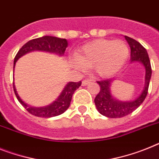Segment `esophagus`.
<instances>
[{
	"label": "esophagus",
	"mask_w": 159,
	"mask_h": 159,
	"mask_svg": "<svg viewBox=\"0 0 159 159\" xmlns=\"http://www.w3.org/2000/svg\"><path fill=\"white\" fill-rule=\"evenodd\" d=\"M90 82H91V80H90V79L84 80V81H82V86H87L88 84L90 83Z\"/></svg>",
	"instance_id": "esophagus-1"
}]
</instances>
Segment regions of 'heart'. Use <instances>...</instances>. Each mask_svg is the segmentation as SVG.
Listing matches in <instances>:
<instances>
[{"mask_svg":"<svg viewBox=\"0 0 159 159\" xmlns=\"http://www.w3.org/2000/svg\"><path fill=\"white\" fill-rule=\"evenodd\" d=\"M129 55V47L125 41L96 39L84 45L70 61L77 69L92 68L96 75L108 77L122 69Z\"/></svg>","mask_w":159,"mask_h":159,"instance_id":"heart-1","label":"heart"}]
</instances>
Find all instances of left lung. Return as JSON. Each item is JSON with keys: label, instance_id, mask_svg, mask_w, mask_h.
Here are the masks:
<instances>
[{"label": "left lung", "instance_id": "1", "mask_svg": "<svg viewBox=\"0 0 159 159\" xmlns=\"http://www.w3.org/2000/svg\"><path fill=\"white\" fill-rule=\"evenodd\" d=\"M125 39L131 50L130 63H139L144 68V88L141 94L134 99L121 101L115 98L111 91V84L115 79H107L98 82L100 86V91L94 98V103L98 112L109 118H120L135 111L143 102L147 95L148 88L151 78L152 69L147 51L135 39L128 36H125Z\"/></svg>", "mask_w": 159, "mask_h": 159}]
</instances>
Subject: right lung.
Here are the masks:
<instances>
[{"instance_id":"obj_1","label":"right lung","mask_w":159,"mask_h":159,"mask_svg":"<svg viewBox=\"0 0 159 159\" xmlns=\"http://www.w3.org/2000/svg\"><path fill=\"white\" fill-rule=\"evenodd\" d=\"M68 45L69 43H68L67 39L57 38V37L48 36V35L31 39V40L28 41L26 43H25L17 53L15 58H14V69L15 68L16 62L18 61V60L27 53L34 52V51H39V52L53 53L59 57H63ZM81 85H82V82H68L65 85L63 90L60 94V95L57 97V98H56L55 101L47 106L39 107L28 105L20 98L18 91L16 90L14 82V90L18 100L20 102V103L27 110L28 112H30V114L35 116L50 118V117L57 116L62 114L69 108L73 93L75 92L77 89L79 88Z\"/></svg>"}]
</instances>
